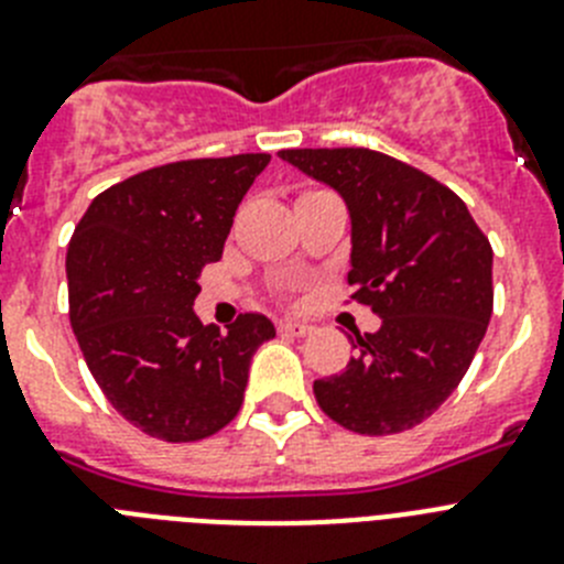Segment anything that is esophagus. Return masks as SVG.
Listing matches in <instances>:
<instances>
[{"mask_svg": "<svg viewBox=\"0 0 564 564\" xmlns=\"http://www.w3.org/2000/svg\"><path fill=\"white\" fill-rule=\"evenodd\" d=\"M279 330L291 333V336H307L313 327L307 325V322H296V318H288V322H282V325H279Z\"/></svg>", "mask_w": 564, "mask_h": 564, "instance_id": "obj_1", "label": "esophagus"}]
</instances>
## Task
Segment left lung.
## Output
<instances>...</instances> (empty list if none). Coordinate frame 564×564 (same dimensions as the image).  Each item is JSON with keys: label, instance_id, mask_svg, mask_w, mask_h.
<instances>
[{"label": "left lung", "instance_id": "left-lung-1", "mask_svg": "<svg viewBox=\"0 0 564 564\" xmlns=\"http://www.w3.org/2000/svg\"><path fill=\"white\" fill-rule=\"evenodd\" d=\"M350 214L352 299L381 318L338 376L313 381L327 417L358 435H395L432 415L486 336L495 253L452 188L372 149H282Z\"/></svg>", "mask_w": 564, "mask_h": 564}]
</instances>
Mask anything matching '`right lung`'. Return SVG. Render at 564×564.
I'll list each match as a JSON object with an SVG mask.
<instances>
[{"label":"right lung","instance_id":"1","mask_svg":"<svg viewBox=\"0 0 564 564\" xmlns=\"http://www.w3.org/2000/svg\"><path fill=\"white\" fill-rule=\"evenodd\" d=\"M271 154L181 161L89 203L67 248L69 325L89 372L132 426L192 443L237 417L262 313L220 333L194 313L200 271L223 257L234 214Z\"/></svg>","mask_w":564,"mask_h":564}]
</instances>
